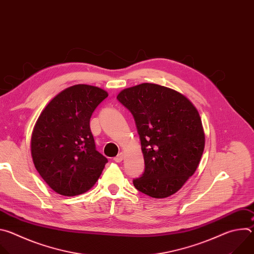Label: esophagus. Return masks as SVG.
<instances>
[{
    "label": "esophagus",
    "instance_id": "1",
    "mask_svg": "<svg viewBox=\"0 0 254 254\" xmlns=\"http://www.w3.org/2000/svg\"><path fill=\"white\" fill-rule=\"evenodd\" d=\"M123 160H124V154H123V153H120V154L115 158V161H116L117 163H121Z\"/></svg>",
    "mask_w": 254,
    "mask_h": 254
}]
</instances>
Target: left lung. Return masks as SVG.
I'll return each mask as SVG.
<instances>
[{
	"mask_svg": "<svg viewBox=\"0 0 254 254\" xmlns=\"http://www.w3.org/2000/svg\"><path fill=\"white\" fill-rule=\"evenodd\" d=\"M117 98L134 119L144 160L133 186L153 198L175 194L197 170L205 147L196 107L182 93L154 83L126 88Z\"/></svg>",
	"mask_w": 254,
	"mask_h": 254,
	"instance_id": "1",
	"label": "left lung"
}]
</instances>
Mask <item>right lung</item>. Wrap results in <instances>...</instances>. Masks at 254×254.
<instances>
[{
  "label": "right lung",
  "instance_id": "add662e5",
  "mask_svg": "<svg viewBox=\"0 0 254 254\" xmlns=\"http://www.w3.org/2000/svg\"><path fill=\"white\" fill-rule=\"evenodd\" d=\"M107 96L96 86H70L46 105L36 122L31 136L33 163L56 193L83 194L100 177L107 159L95 149L89 121Z\"/></svg>",
  "mask_w": 254,
  "mask_h": 254
}]
</instances>
